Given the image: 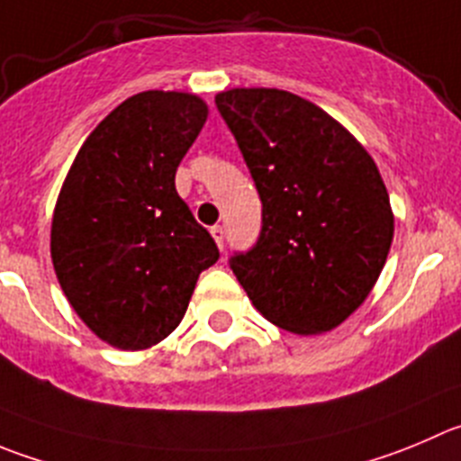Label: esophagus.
Instances as JSON below:
<instances>
[{
	"label": "esophagus",
	"instance_id": "obj_1",
	"mask_svg": "<svg viewBox=\"0 0 461 461\" xmlns=\"http://www.w3.org/2000/svg\"><path fill=\"white\" fill-rule=\"evenodd\" d=\"M210 233H212L217 247L223 251V240H226V230H223V226H212V228H210Z\"/></svg>",
	"mask_w": 461,
	"mask_h": 461
}]
</instances>
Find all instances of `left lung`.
Returning a JSON list of instances; mask_svg holds the SVG:
<instances>
[{
  "mask_svg": "<svg viewBox=\"0 0 461 461\" xmlns=\"http://www.w3.org/2000/svg\"><path fill=\"white\" fill-rule=\"evenodd\" d=\"M262 201L256 244L228 265L258 312L314 335L365 303L387 260L393 214L375 162L328 113L292 92L214 96Z\"/></svg>",
  "mask_w": 461,
  "mask_h": 461,
  "instance_id": "obj_1",
  "label": "left lung"
}]
</instances>
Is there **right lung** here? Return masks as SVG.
Instances as JSON below:
<instances>
[{"mask_svg":"<svg viewBox=\"0 0 461 461\" xmlns=\"http://www.w3.org/2000/svg\"><path fill=\"white\" fill-rule=\"evenodd\" d=\"M205 117L194 95H133L87 135L60 190L56 276L86 326L117 348L165 339L201 271L219 260L212 235L174 185Z\"/></svg>","mask_w":461,"mask_h":461,"instance_id":"1","label":"right lung"}]
</instances>
